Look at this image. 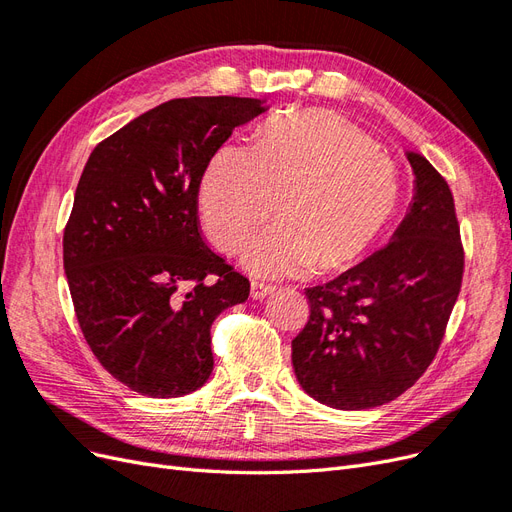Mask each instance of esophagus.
Here are the masks:
<instances>
[{
	"instance_id": "esophagus-1",
	"label": "esophagus",
	"mask_w": 512,
	"mask_h": 512,
	"mask_svg": "<svg viewBox=\"0 0 512 512\" xmlns=\"http://www.w3.org/2000/svg\"><path fill=\"white\" fill-rule=\"evenodd\" d=\"M275 290V286H271V284H262V282H252V299H256V301H260V299H265L267 294H271Z\"/></svg>"
}]
</instances>
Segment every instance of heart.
<instances>
[{
    "instance_id": "obj_1",
    "label": "heart",
    "mask_w": 512,
    "mask_h": 512,
    "mask_svg": "<svg viewBox=\"0 0 512 512\" xmlns=\"http://www.w3.org/2000/svg\"><path fill=\"white\" fill-rule=\"evenodd\" d=\"M397 200L395 164L352 123L324 111L267 121L254 149L220 147L200 183L207 230L226 252L277 207L280 220L243 254L262 277L350 267L393 218Z\"/></svg>"
}]
</instances>
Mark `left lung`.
Segmentation results:
<instances>
[{
    "mask_svg": "<svg viewBox=\"0 0 512 512\" xmlns=\"http://www.w3.org/2000/svg\"><path fill=\"white\" fill-rule=\"evenodd\" d=\"M410 211L391 243L335 280L305 288L309 318L292 339L303 391L337 410L397 399L436 359L463 280L455 200L421 153Z\"/></svg>",
    "mask_w": 512,
    "mask_h": 512,
    "instance_id": "left-lung-1",
    "label": "left lung"
}]
</instances>
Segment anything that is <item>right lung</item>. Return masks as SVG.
I'll list each match as a JSON object with an SVG mask.
<instances>
[{
  "label": "right lung",
  "instance_id": "obj_1",
  "mask_svg": "<svg viewBox=\"0 0 512 512\" xmlns=\"http://www.w3.org/2000/svg\"><path fill=\"white\" fill-rule=\"evenodd\" d=\"M256 98L168 100L91 151L64 230L76 320L100 365L147 397H181L213 371L211 324L250 280L205 243L198 188Z\"/></svg>",
  "mask_w": 512,
  "mask_h": 512
}]
</instances>
